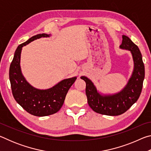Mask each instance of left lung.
I'll return each instance as SVG.
<instances>
[{
  "label": "left lung",
  "mask_w": 151,
  "mask_h": 151,
  "mask_svg": "<svg viewBox=\"0 0 151 151\" xmlns=\"http://www.w3.org/2000/svg\"><path fill=\"white\" fill-rule=\"evenodd\" d=\"M120 47L131 52L134 61V70L125 88L113 95L102 96L96 91L91 80L81 76L86 83V94L88 104L97 113L109 116L120 115L136 103L141 93L145 78V66L139 47L129 37L122 35Z\"/></svg>",
  "instance_id": "obj_1"
}]
</instances>
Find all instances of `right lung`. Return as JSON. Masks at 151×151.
<instances>
[{
    "label": "right lung",
    "mask_w": 151,
    "mask_h": 151,
    "mask_svg": "<svg viewBox=\"0 0 151 151\" xmlns=\"http://www.w3.org/2000/svg\"><path fill=\"white\" fill-rule=\"evenodd\" d=\"M47 37H49V35L39 34L20 44L15 51L9 69V79L15 101L27 112L37 116L50 115L59 111L68 91L76 79V77L65 79L47 90H39L32 87L25 80L20 66L22 47L32 40Z\"/></svg>",
    "instance_id": "1"
}]
</instances>
